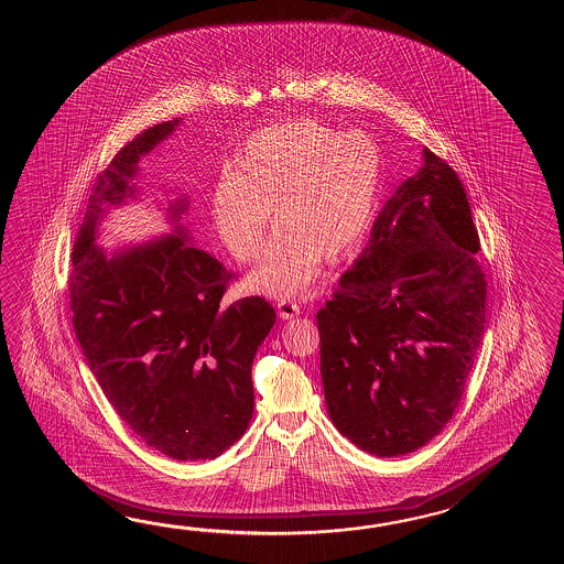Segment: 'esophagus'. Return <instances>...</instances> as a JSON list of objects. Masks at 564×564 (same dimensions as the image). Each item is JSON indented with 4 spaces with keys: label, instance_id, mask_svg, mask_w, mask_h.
<instances>
[{
    "label": "esophagus",
    "instance_id": "esophagus-1",
    "mask_svg": "<svg viewBox=\"0 0 564 564\" xmlns=\"http://www.w3.org/2000/svg\"><path fill=\"white\" fill-rule=\"evenodd\" d=\"M278 314H280L282 321H290V318L299 316L300 306L296 302H292V300H280L278 302Z\"/></svg>",
    "mask_w": 564,
    "mask_h": 564
}]
</instances>
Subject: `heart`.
Returning a JSON list of instances; mask_svg holds the SVG:
<instances>
[{
    "mask_svg": "<svg viewBox=\"0 0 564 564\" xmlns=\"http://www.w3.org/2000/svg\"><path fill=\"white\" fill-rule=\"evenodd\" d=\"M383 159L362 132L302 119L256 132L212 193L219 240L241 262L262 248L270 209L276 231L250 282L256 290L296 299L314 284L323 260L359 250L381 187Z\"/></svg>",
    "mask_w": 564,
    "mask_h": 564,
    "instance_id": "heart-1",
    "label": "heart"
}]
</instances>
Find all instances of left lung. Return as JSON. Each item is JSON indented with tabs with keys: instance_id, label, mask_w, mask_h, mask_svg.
I'll return each mask as SVG.
<instances>
[{
	"instance_id": "left-lung-1",
	"label": "left lung",
	"mask_w": 564,
	"mask_h": 564,
	"mask_svg": "<svg viewBox=\"0 0 564 564\" xmlns=\"http://www.w3.org/2000/svg\"><path fill=\"white\" fill-rule=\"evenodd\" d=\"M375 219L318 311L321 375L336 430L372 456H405L452 420L486 324L468 195L430 149Z\"/></svg>"
}]
</instances>
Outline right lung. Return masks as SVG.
Returning a JSON list of instances; mask_svg holds the SVG:
<instances>
[{
	"label": "right lung",
	"instance_id": "add662e5",
	"mask_svg": "<svg viewBox=\"0 0 564 564\" xmlns=\"http://www.w3.org/2000/svg\"><path fill=\"white\" fill-rule=\"evenodd\" d=\"M177 124L149 127L98 173L68 292L83 355L120 420L156 452L195 462L221 456L248 430L253 357L276 312L262 296L228 304L236 274L192 246L183 228L112 256L95 246L107 205L131 197L139 159ZM185 209L180 199L171 214Z\"/></svg>",
	"mask_w": 564,
	"mask_h": 564
}]
</instances>
